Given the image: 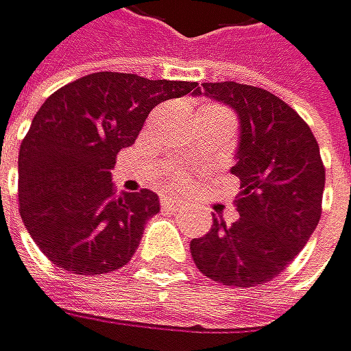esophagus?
I'll use <instances>...</instances> for the list:
<instances>
[{
    "label": "esophagus",
    "instance_id": "esophagus-1",
    "mask_svg": "<svg viewBox=\"0 0 351 351\" xmlns=\"http://www.w3.org/2000/svg\"><path fill=\"white\" fill-rule=\"evenodd\" d=\"M161 207L174 211V209H179V207H181V200L172 198V196H164V198H161Z\"/></svg>",
    "mask_w": 351,
    "mask_h": 351
}]
</instances>
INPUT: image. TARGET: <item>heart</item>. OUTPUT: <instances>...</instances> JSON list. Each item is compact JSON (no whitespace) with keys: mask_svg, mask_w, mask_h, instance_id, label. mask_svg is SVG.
<instances>
[{"mask_svg":"<svg viewBox=\"0 0 351 351\" xmlns=\"http://www.w3.org/2000/svg\"><path fill=\"white\" fill-rule=\"evenodd\" d=\"M179 181H181V174H172V177L166 181V185H177Z\"/></svg>","mask_w":351,"mask_h":351,"instance_id":"obj_1","label":"heart"}]
</instances>
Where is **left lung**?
<instances>
[{"label":"left lung","instance_id":"obj_1","mask_svg":"<svg viewBox=\"0 0 351 351\" xmlns=\"http://www.w3.org/2000/svg\"><path fill=\"white\" fill-rule=\"evenodd\" d=\"M196 95L235 110L239 144L230 172L239 179V220L215 218L205 237L190 241L196 267L207 278L256 287L278 276L311 239L322 215L326 170L308 125L263 88L218 82Z\"/></svg>","mask_w":351,"mask_h":351}]
</instances>
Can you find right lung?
<instances>
[{
	"label": "right lung",
	"mask_w": 351,
	"mask_h": 351,
	"mask_svg": "<svg viewBox=\"0 0 351 351\" xmlns=\"http://www.w3.org/2000/svg\"><path fill=\"white\" fill-rule=\"evenodd\" d=\"M196 86L105 71L40 105L19 151V211L49 261L84 276L131 261L159 198L151 190L116 196L110 170L155 105L196 95Z\"/></svg>",
	"instance_id": "1"
}]
</instances>
